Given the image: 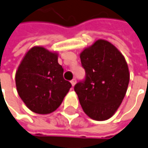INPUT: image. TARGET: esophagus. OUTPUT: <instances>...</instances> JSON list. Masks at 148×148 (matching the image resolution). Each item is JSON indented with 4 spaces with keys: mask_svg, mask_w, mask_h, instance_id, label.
<instances>
[{
    "mask_svg": "<svg viewBox=\"0 0 148 148\" xmlns=\"http://www.w3.org/2000/svg\"><path fill=\"white\" fill-rule=\"evenodd\" d=\"M76 78H74V79H72V81H71V84H72V86H75V84H76Z\"/></svg>",
    "mask_w": 148,
    "mask_h": 148,
    "instance_id": "obj_1",
    "label": "esophagus"
}]
</instances>
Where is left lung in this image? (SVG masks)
Returning <instances> with one entry per match:
<instances>
[{
	"mask_svg": "<svg viewBox=\"0 0 148 148\" xmlns=\"http://www.w3.org/2000/svg\"><path fill=\"white\" fill-rule=\"evenodd\" d=\"M86 77L74 86L82 109L95 121L112 117L126 94L130 72L127 62L110 42L98 40L81 55Z\"/></svg>",
	"mask_w": 148,
	"mask_h": 148,
	"instance_id": "obj_1",
	"label": "left lung"
}]
</instances>
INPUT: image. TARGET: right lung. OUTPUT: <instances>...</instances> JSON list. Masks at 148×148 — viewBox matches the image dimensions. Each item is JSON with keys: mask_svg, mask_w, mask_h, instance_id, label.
<instances>
[{"mask_svg": "<svg viewBox=\"0 0 148 148\" xmlns=\"http://www.w3.org/2000/svg\"><path fill=\"white\" fill-rule=\"evenodd\" d=\"M18 94L35 113L49 114L60 106L72 84L63 79L58 53L44 47L28 50L15 75Z\"/></svg>", "mask_w": 148, "mask_h": 148, "instance_id": "1", "label": "right lung"}]
</instances>
